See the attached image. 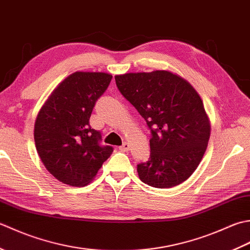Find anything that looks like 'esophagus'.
Segmentation results:
<instances>
[{
	"instance_id": "esophagus-1",
	"label": "esophagus",
	"mask_w": 250,
	"mask_h": 250,
	"mask_svg": "<svg viewBox=\"0 0 250 250\" xmlns=\"http://www.w3.org/2000/svg\"><path fill=\"white\" fill-rule=\"evenodd\" d=\"M120 150L122 152H127V151L129 150V145L127 144V142H124V144L120 146Z\"/></svg>"
}]
</instances>
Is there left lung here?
<instances>
[{"mask_svg": "<svg viewBox=\"0 0 250 250\" xmlns=\"http://www.w3.org/2000/svg\"><path fill=\"white\" fill-rule=\"evenodd\" d=\"M115 83L151 130L149 161L137 165L140 180L160 189L186 181L201 163L210 136L197 91L166 70L115 75Z\"/></svg>", "mask_w": 250, "mask_h": 250, "instance_id": "1", "label": "left lung"}]
</instances>
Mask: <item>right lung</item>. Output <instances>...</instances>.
Segmentation results:
<instances>
[{
	"mask_svg": "<svg viewBox=\"0 0 250 250\" xmlns=\"http://www.w3.org/2000/svg\"><path fill=\"white\" fill-rule=\"evenodd\" d=\"M112 80L104 72H74L64 79L45 101L34 124L38 154L56 179L84 187L94 179L113 152L101 146V135L89 118L96 101Z\"/></svg>",
	"mask_w": 250,
	"mask_h": 250,
	"instance_id": "add662e5",
	"label": "right lung"
}]
</instances>
